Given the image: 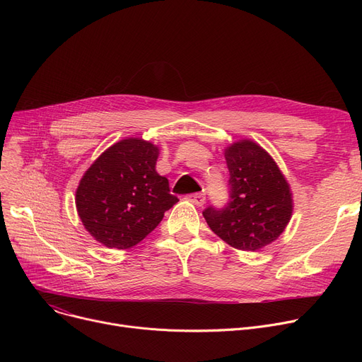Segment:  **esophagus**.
I'll list each match as a JSON object with an SVG mask.
<instances>
[{
    "instance_id": "34e87169",
    "label": "esophagus",
    "mask_w": 362,
    "mask_h": 362,
    "mask_svg": "<svg viewBox=\"0 0 362 362\" xmlns=\"http://www.w3.org/2000/svg\"><path fill=\"white\" fill-rule=\"evenodd\" d=\"M186 199L189 202H192L197 206H202L205 204V195L204 194H192V195H187Z\"/></svg>"
}]
</instances>
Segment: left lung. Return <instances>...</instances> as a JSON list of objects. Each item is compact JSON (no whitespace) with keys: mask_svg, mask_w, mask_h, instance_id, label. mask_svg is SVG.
<instances>
[{"mask_svg":"<svg viewBox=\"0 0 362 362\" xmlns=\"http://www.w3.org/2000/svg\"><path fill=\"white\" fill-rule=\"evenodd\" d=\"M230 199L223 210L202 213L210 229L240 251H258L274 242L293 213L291 186L273 157L251 139L224 149Z\"/></svg>","mask_w":362,"mask_h":362,"instance_id":"obj_1","label":"left lung"}]
</instances>
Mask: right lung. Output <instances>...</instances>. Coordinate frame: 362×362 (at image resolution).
Segmentation results:
<instances>
[{
    "label": "right lung",
    "mask_w": 362,
    "mask_h": 362,
    "mask_svg": "<svg viewBox=\"0 0 362 362\" xmlns=\"http://www.w3.org/2000/svg\"><path fill=\"white\" fill-rule=\"evenodd\" d=\"M160 148L126 138L95 160L76 189V210L89 235L107 248L129 250L145 239L179 199L156 170Z\"/></svg>",
    "instance_id": "add662e5"
}]
</instances>
